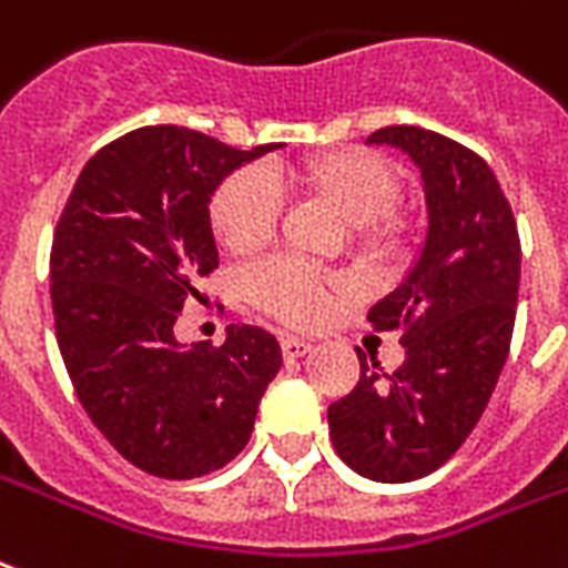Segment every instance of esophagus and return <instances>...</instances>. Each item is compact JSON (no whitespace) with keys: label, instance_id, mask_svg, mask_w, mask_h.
<instances>
[{"label":"esophagus","instance_id":"1","mask_svg":"<svg viewBox=\"0 0 568 568\" xmlns=\"http://www.w3.org/2000/svg\"><path fill=\"white\" fill-rule=\"evenodd\" d=\"M313 352V342L310 339H297V336H285L283 339V357L285 361H297L303 354Z\"/></svg>","mask_w":568,"mask_h":568}]
</instances>
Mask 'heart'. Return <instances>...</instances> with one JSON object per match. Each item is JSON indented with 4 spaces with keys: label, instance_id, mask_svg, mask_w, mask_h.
I'll use <instances>...</instances> for the list:
<instances>
[{
    "label": "heart",
    "instance_id": "1",
    "mask_svg": "<svg viewBox=\"0 0 568 568\" xmlns=\"http://www.w3.org/2000/svg\"><path fill=\"white\" fill-rule=\"evenodd\" d=\"M276 187L331 205L352 223L354 244L372 255H399L408 244L410 220L396 202L402 175L387 158L369 149H336L313 154L271 175L235 172L211 196V229L220 244L250 255L274 237L280 223ZM258 310L292 327H315L331 315L336 288L297 262L274 258L250 276Z\"/></svg>",
    "mask_w": 568,
    "mask_h": 568
}]
</instances>
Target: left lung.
Listing matches in <instances>:
<instances>
[{
    "instance_id": "left-lung-1",
    "label": "left lung",
    "mask_w": 568,
    "mask_h": 568,
    "mask_svg": "<svg viewBox=\"0 0 568 568\" xmlns=\"http://www.w3.org/2000/svg\"><path fill=\"white\" fill-rule=\"evenodd\" d=\"M369 142L408 151L423 172L428 237L408 280L369 310L399 331L405 363L361 357L357 387L327 408L336 456L375 483H414L456 456L483 417L515 327L521 237L509 199L476 151L414 124Z\"/></svg>"
}]
</instances>
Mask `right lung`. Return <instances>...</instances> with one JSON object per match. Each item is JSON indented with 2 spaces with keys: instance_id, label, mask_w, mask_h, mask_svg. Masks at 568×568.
I'll use <instances>...</instances> for the list:
<instances>
[{
  "instance_id": "right-lung-1",
  "label": "right lung",
  "mask_w": 568,
  "mask_h": 568,
  "mask_svg": "<svg viewBox=\"0 0 568 568\" xmlns=\"http://www.w3.org/2000/svg\"><path fill=\"white\" fill-rule=\"evenodd\" d=\"M253 151L151 124L106 142L64 202L50 250L55 339L77 399L121 458L160 479L229 465L283 366L280 342L232 324L184 348L175 322L220 267L207 202Z\"/></svg>"
}]
</instances>
